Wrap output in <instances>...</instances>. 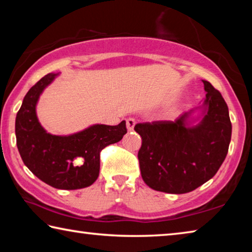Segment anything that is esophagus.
<instances>
[{"mask_svg": "<svg viewBox=\"0 0 252 252\" xmlns=\"http://www.w3.org/2000/svg\"><path fill=\"white\" fill-rule=\"evenodd\" d=\"M134 126H135V120L134 119H132V118H129L126 120V127H127V130L129 131H132L134 129Z\"/></svg>", "mask_w": 252, "mask_h": 252, "instance_id": "obj_1", "label": "esophagus"}]
</instances>
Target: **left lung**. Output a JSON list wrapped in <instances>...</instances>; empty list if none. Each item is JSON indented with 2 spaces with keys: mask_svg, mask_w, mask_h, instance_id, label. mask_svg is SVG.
I'll use <instances>...</instances> for the list:
<instances>
[{
  "mask_svg": "<svg viewBox=\"0 0 252 252\" xmlns=\"http://www.w3.org/2000/svg\"><path fill=\"white\" fill-rule=\"evenodd\" d=\"M202 104L176 121L138 123L142 139L138 158L146 185L161 192L193 191L215 176L227 157L231 140L228 105L210 82ZM200 111L193 118V113Z\"/></svg>",
  "mask_w": 252,
  "mask_h": 252,
  "instance_id": "1",
  "label": "left lung"
}]
</instances>
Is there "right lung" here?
I'll list each match as a JSON object with an SVG mask.
<instances>
[{"label":"right lung","instance_id":"1","mask_svg":"<svg viewBox=\"0 0 252 252\" xmlns=\"http://www.w3.org/2000/svg\"><path fill=\"white\" fill-rule=\"evenodd\" d=\"M59 74L49 73L30 89L16 114V146L34 176L53 188L76 190L91 186L100 172V152L120 141L126 121L118 126L93 125L69 135L46 132L36 116V104Z\"/></svg>","mask_w":252,"mask_h":252}]
</instances>
